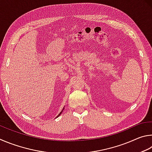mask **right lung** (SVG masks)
Masks as SVG:
<instances>
[{"mask_svg": "<svg viewBox=\"0 0 152 152\" xmlns=\"http://www.w3.org/2000/svg\"><path fill=\"white\" fill-rule=\"evenodd\" d=\"M64 109H65V107H63V110H61V112H60L59 113H58V115L57 116V118H58V116H59V115H61V113H62V112H63V111L64 110Z\"/></svg>", "mask_w": 152, "mask_h": 152, "instance_id": "right-lung-1", "label": "right lung"}]
</instances>
